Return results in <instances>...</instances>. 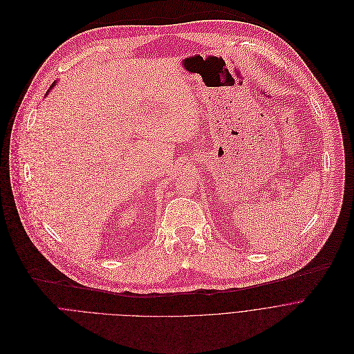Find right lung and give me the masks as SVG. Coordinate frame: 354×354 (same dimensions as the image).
Wrapping results in <instances>:
<instances>
[{"instance_id": "right-lung-1", "label": "right lung", "mask_w": 354, "mask_h": 354, "mask_svg": "<svg viewBox=\"0 0 354 354\" xmlns=\"http://www.w3.org/2000/svg\"><path fill=\"white\" fill-rule=\"evenodd\" d=\"M54 85H55V82H54V84H53V85H51V88H53V86H54Z\"/></svg>"}]
</instances>
